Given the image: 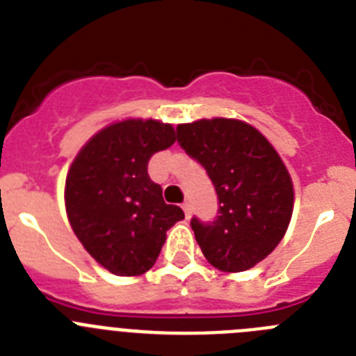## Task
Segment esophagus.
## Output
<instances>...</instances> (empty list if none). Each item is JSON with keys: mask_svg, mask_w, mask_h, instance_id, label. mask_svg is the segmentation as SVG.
<instances>
[{"mask_svg": "<svg viewBox=\"0 0 356 356\" xmlns=\"http://www.w3.org/2000/svg\"><path fill=\"white\" fill-rule=\"evenodd\" d=\"M184 212H185V217H187V219L193 216V205H191L188 201H185L184 203Z\"/></svg>", "mask_w": 356, "mask_h": 356, "instance_id": "obj_1", "label": "esophagus"}]
</instances>
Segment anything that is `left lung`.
<instances>
[{"instance_id": "left-lung-1", "label": "left lung", "mask_w": 356, "mask_h": 356, "mask_svg": "<svg viewBox=\"0 0 356 356\" xmlns=\"http://www.w3.org/2000/svg\"><path fill=\"white\" fill-rule=\"evenodd\" d=\"M178 143L205 168L219 210L212 222L191 219L205 259L225 273L251 269L284 238L294 207L291 175L271 143L237 119L178 124Z\"/></svg>"}]
</instances>
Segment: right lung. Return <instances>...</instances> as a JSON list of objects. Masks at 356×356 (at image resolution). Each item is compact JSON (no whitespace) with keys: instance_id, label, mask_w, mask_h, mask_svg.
I'll return each instance as SVG.
<instances>
[{"instance_id":"right-lung-1","label":"right lung","mask_w":356,"mask_h":356,"mask_svg":"<svg viewBox=\"0 0 356 356\" xmlns=\"http://www.w3.org/2000/svg\"><path fill=\"white\" fill-rule=\"evenodd\" d=\"M176 140L175 128L155 119H127L97 131L76 155L65 178V210L89 254L118 276L153 267L165 232L184 219L147 175L156 151Z\"/></svg>"}]
</instances>
